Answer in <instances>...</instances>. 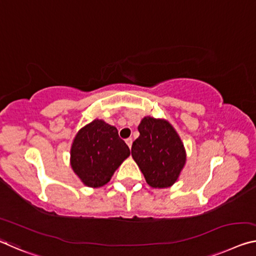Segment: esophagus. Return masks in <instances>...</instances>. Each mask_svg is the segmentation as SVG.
Here are the masks:
<instances>
[{"instance_id":"1","label":"esophagus","mask_w":256,"mask_h":256,"mask_svg":"<svg viewBox=\"0 0 256 256\" xmlns=\"http://www.w3.org/2000/svg\"><path fill=\"white\" fill-rule=\"evenodd\" d=\"M132 142H133L132 138H128V139H126V144L128 146L130 149H131V147H132Z\"/></svg>"}]
</instances>
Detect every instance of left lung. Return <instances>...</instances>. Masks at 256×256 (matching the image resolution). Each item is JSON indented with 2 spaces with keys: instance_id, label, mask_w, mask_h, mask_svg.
<instances>
[{
  "instance_id": "left-lung-1",
  "label": "left lung",
  "mask_w": 256,
  "mask_h": 256,
  "mask_svg": "<svg viewBox=\"0 0 256 256\" xmlns=\"http://www.w3.org/2000/svg\"><path fill=\"white\" fill-rule=\"evenodd\" d=\"M140 136L132 144V157L152 188H168L186 164V150L178 132L165 120L144 117Z\"/></svg>"
}]
</instances>
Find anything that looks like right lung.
<instances>
[{"instance_id": "right-lung-1", "label": "right lung", "mask_w": 256, "mask_h": 256, "mask_svg": "<svg viewBox=\"0 0 256 256\" xmlns=\"http://www.w3.org/2000/svg\"><path fill=\"white\" fill-rule=\"evenodd\" d=\"M130 154L115 126L94 120L77 132L70 149V165L85 186L98 188L110 181Z\"/></svg>"}]
</instances>
